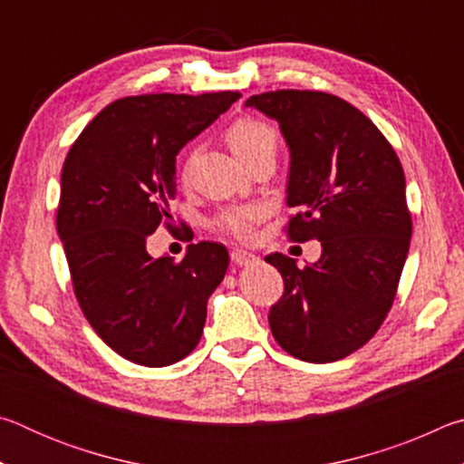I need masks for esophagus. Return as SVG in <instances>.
Masks as SVG:
<instances>
[{
	"label": "esophagus",
	"instance_id": "34e87169",
	"mask_svg": "<svg viewBox=\"0 0 464 464\" xmlns=\"http://www.w3.org/2000/svg\"><path fill=\"white\" fill-rule=\"evenodd\" d=\"M231 260L235 266H249V264H254L257 257L254 254H249V251H246V249H233Z\"/></svg>",
	"mask_w": 464,
	"mask_h": 464
}]
</instances>
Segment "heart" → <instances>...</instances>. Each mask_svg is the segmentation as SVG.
Returning <instances> with one entry per match:
<instances>
[{"instance_id":"heart-1","label":"heart","mask_w":464,"mask_h":464,"mask_svg":"<svg viewBox=\"0 0 464 464\" xmlns=\"http://www.w3.org/2000/svg\"><path fill=\"white\" fill-rule=\"evenodd\" d=\"M227 145L231 151L246 163L251 157L260 155L264 151H276V132L268 124L251 119V116H243V119L233 121L229 129L225 132ZM192 166V155L186 157L182 176L188 178ZM266 217L264 204H247V207H233L225 208L215 218V227L218 231L231 233L239 239H249L254 235L256 225Z\"/></svg>"}]
</instances>
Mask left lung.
I'll return each instance as SVG.
<instances>
[{
    "mask_svg": "<svg viewBox=\"0 0 464 464\" xmlns=\"http://www.w3.org/2000/svg\"><path fill=\"white\" fill-rule=\"evenodd\" d=\"M246 106L278 121L290 149L288 237L321 241L303 268L266 257L285 280L272 335L298 360L335 362L379 332L395 301L411 241L401 161L368 116L332 93L276 90Z\"/></svg>",
    "mask_w": 464,
    "mask_h": 464,
    "instance_id": "obj_1",
    "label": "left lung"
}]
</instances>
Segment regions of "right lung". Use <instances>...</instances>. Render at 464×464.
I'll list each match as a JSON object with an SVG mask.
<instances>
[{"label":"right lung","instance_id":"add662e5","mask_svg":"<svg viewBox=\"0 0 464 464\" xmlns=\"http://www.w3.org/2000/svg\"><path fill=\"white\" fill-rule=\"evenodd\" d=\"M239 92L145 93L112 102L82 130L61 171L57 231L73 293L104 343L140 366H169L198 345L207 301L229 266L221 243H192L184 260L151 257L171 229L176 155Z\"/></svg>","mask_w":464,"mask_h":464}]
</instances>
